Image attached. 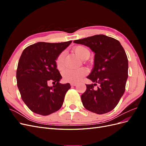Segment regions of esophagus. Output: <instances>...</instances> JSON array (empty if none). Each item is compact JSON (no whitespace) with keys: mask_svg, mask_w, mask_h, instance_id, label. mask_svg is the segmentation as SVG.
<instances>
[{"mask_svg":"<svg viewBox=\"0 0 146 146\" xmlns=\"http://www.w3.org/2000/svg\"><path fill=\"white\" fill-rule=\"evenodd\" d=\"M77 85V83H70V85L71 86H76Z\"/></svg>","mask_w":146,"mask_h":146,"instance_id":"esophagus-1","label":"esophagus"}]
</instances>
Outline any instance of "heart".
<instances>
[{"label": "heart", "instance_id": "heart-1", "mask_svg": "<svg viewBox=\"0 0 146 146\" xmlns=\"http://www.w3.org/2000/svg\"><path fill=\"white\" fill-rule=\"evenodd\" d=\"M74 52L77 56L82 60L87 59L90 55V52L88 48L83 46H77L74 48ZM65 54L63 52L57 56L55 60L56 68L61 70L64 67ZM87 70L85 68H80L77 69H65L63 72V79L70 83H76L80 81L81 79L87 74Z\"/></svg>", "mask_w": 146, "mask_h": 146}]
</instances>
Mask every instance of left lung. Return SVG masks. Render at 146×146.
Masks as SVG:
<instances>
[{
	"mask_svg": "<svg viewBox=\"0 0 146 146\" xmlns=\"http://www.w3.org/2000/svg\"><path fill=\"white\" fill-rule=\"evenodd\" d=\"M74 42L89 47L95 53L94 68L87 77L94 83L86 85V90L81 96L83 106L96 114L110 112L116 107L125 90L129 64L124 49L117 39L104 35Z\"/></svg>",
	"mask_w": 146,
	"mask_h": 146,
	"instance_id": "1",
	"label": "left lung"
}]
</instances>
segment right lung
<instances>
[{"label":"right lung","instance_id":"obj_1","mask_svg":"<svg viewBox=\"0 0 146 146\" xmlns=\"http://www.w3.org/2000/svg\"><path fill=\"white\" fill-rule=\"evenodd\" d=\"M72 41L58 43L39 42L26 47L16 70L17 85L21 98L35 113L47 116L60 110L69 83H59L62 78L55 60ZM52 80L55 84L48 87Z\"/></svg>","mask_w":146,"mask_h":146}]
</instances>
